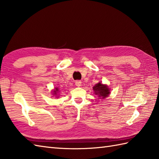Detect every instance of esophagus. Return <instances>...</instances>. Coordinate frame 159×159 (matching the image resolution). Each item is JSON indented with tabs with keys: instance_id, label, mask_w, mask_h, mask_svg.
I'll return each mask as SVG.
<instances>
[{
	"instance_id": "esophagus-1",
	"label": "esophagus",
	"mask_w": 159,
	"mask_h": 159,
	"mask_svg": "<svg viewBox=\"0 0 159 159\" xmlns=\"http://www.w3.org/2000/svg\"><path fill=\"white\" fill-rule=\"evenodd\" d=\"M82 85V82L80 81V80H76V81L75 82V85L76 87H80Z\"/></svg>"
}]
</instances>
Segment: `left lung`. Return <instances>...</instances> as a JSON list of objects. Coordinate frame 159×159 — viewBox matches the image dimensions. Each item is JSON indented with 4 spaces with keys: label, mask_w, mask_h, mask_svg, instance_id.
<instances>
[{
    "label": "left lung",
    "mask_w": 159,
    "mask_h": 159,
    "mask_svg": "<svg viewBox=\"0 0 159 159\" xmlns=\"http://www.w3.org/2000/svg\"><path fill=\"white\" fill-rule=\"evenodd\" d=\"M93 89L96 95L98 96L100 99H104L105 98L109 96L110 94V89L107 85H103L101 82L96 84L93 87Z\"/></svg>",
    "instance_id": "obj_1"
}]
</instances>
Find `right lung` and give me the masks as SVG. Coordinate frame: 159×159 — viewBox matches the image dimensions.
Wrapping results in <instances>:
<instances>
[{
    "label": "right lung",
    "instance_id": "add662e5",
    "mask_svg": "<svg viewBox=\"0 0 159 159\" xmlns=\"http://www.w3.org/2000/svg\"><path fill=\"white\" fill-rule=\"evenodd\" d=\"M59 92V89L57 87V88H55V89L53 90V92H52V93H53V94H52V95L55 96H58V95H57V93H58Z\"/></svg>",
    "mask_w": 159,
    "mask_h": 159
}]
</instances>
